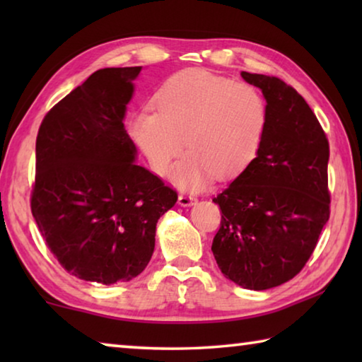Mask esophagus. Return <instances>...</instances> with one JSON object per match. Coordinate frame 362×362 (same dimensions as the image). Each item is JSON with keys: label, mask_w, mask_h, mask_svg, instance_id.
I'll use <instances>...</instances> for the list:
<instances>
[{"label": "esophagus", "mask_w": 362, "mask_h": 362, "mask_svg": "<svg viewBox=\"0 0 362 362\" xmlns=\"http://www.w3.org/2000/svg\"><path fill=\"white\" fill-rule=\"evenodd\" d=\"M177 203H179V206H182V207H188V206H193L196 203V199L192 194H180Z\"/></svg>", "instance_id": "obj_1"}]
</instances>
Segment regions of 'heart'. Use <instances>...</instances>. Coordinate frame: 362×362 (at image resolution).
I'll list each match as a JSON object with an SVG mask.
<instances>
[{"mask_svg":"<svg viewBox=\"0 0 362 362\" xmlns=\"http://www.w3.org/2000/svg\"><path fill=\"white\" fill-rule=\"evenodd\" d=\"M139 110L131 132L151 170L166 175L187 144L188 155L173 173L175 185L199 189L211 180L240 174L259 150L267 105L254 86L204 70L177 73Z\"/></svg>","mask_w":362,"mask_h":362,"instance_id":"1","label":"heart"}]
</instances>
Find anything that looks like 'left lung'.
Instances as JSON below:
<instances>
[{
	"instance_id": "1",
	"label": "left lung",
	"mask_w": 362,
	"mask_h": 362,
	"mask_svg": "<svg viewBox=\"0 0 362 362\" xmlns=\"http://www.w3.org/2000/svg\"><path fill=\"white\" fill-rule=\"evenodd\" d=\"M267 100L257 156L212 201L222 222L212 252L226 279L265 291L292 279L329 220V142L296 89L279 78L241 71Z\"/></svg>"
}]
</instances>
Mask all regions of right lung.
<instances>
[{"instance_id": "1", "label": "right lung", "mask_w": 362, "mask_h": 362, "mask_svg": "<svg viewBox=\"0 0 362 362\" xmlns=\"http://www.w3.org/2000/svg\"><path fill=\"white\" fill-rule=\"evenodd\" d=\"M142 66L102 69L64 97L36 137L32 214L60 265L99 284L131 281L177 193L136 164L126 107Z\"/></svg>"}]
</instances>
